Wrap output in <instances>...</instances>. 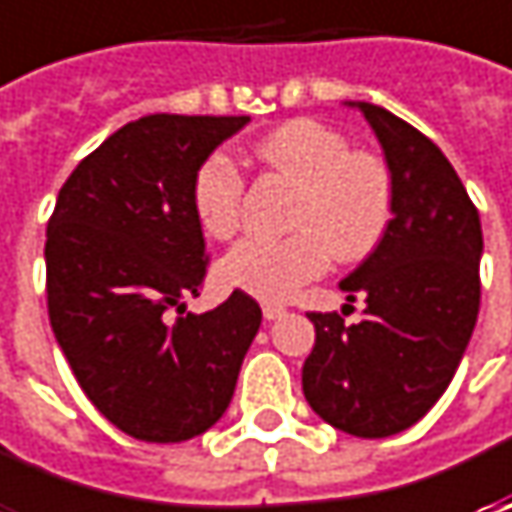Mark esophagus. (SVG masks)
Wrapping results in <instances>:
<instances>
[{
    "label": "esophagus",
    "instance_id": "1",
    "mask_svg": "<svg viewBox=\"0 0 512 512\" xmlns=\"http://www.w3.org/2000/svg\"><path fill=\"white\" fill-rule=\"evenodd\" d=\"M287 310L282 305H273V302H267V305H262V316H265L267 322H273V319H282Z\"/></svg>",
    "mask_w": 512,
    "mask_h": 512
}]
</instances>
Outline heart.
Instances as JSON below:
<instances>
[{
    "instance_id": "obj_1",
    "label": "heart",
    "mask_w": 512,
    "mask_h": 512,
    "mask_svg": "<svg viewBox=\"0 0 512 512\" xmlns=\"http://www.w3.org/2000/svg\"><path fill=\"white\" fill-rule=\"evenodd\" d=\"M267 170L296 187L285 239L247 236L219 262V279L265 302L290 299L322 276L330 259L359 262L373 253L393 222L396 190L384 159L350 150L339 130L316 119H293L253 145ZM245 179L236 162L216 150L193 173L190 202L213 239H227L242 216Z\"/></svg>"
}]
</instances>
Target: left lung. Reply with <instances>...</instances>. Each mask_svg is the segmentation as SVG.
<instances>
[{
    "label": "left lung",
    "instance_id": "8db88e82",
    "mask_svg": "<svg viewBox=\"0 0 512 512\" xmlns=\"http://www.w3.org/2000/svg\"><path fill=\"white\" fill-rule=\"evenodd\" d=\"M359 108L384 150L396 207L379 247L339 282L364 319L307 313L316 344L302 367L307 404L330 427L384 439L439 402L479 316L482 222L462 179L424 133L370 102Z\"/></svg>",
    "mask_w": 512,
    "mask_h": 512
}]
</instances>
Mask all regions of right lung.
<instances>
[{
  "label": "right lung",
  "mask_w": 512,
  "mask_h": 512,
  "mask_svg": "<svg viewBox=\"0 0 512 512\" xmlns=\"http://www.w3.org/2000/svg\"><path fill=\"white\" fill-rule=\"evenodd\" d=\"M250 116L153 113L85 156L48 222V316L79 387L122 433L187 442L222 419L259 305L233 290L207 313L193 173Z\"/></svg>",
  "instance_id": "add662e5"
}]
</instances>
